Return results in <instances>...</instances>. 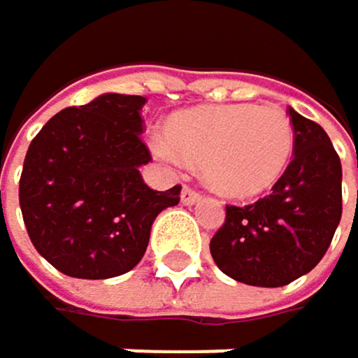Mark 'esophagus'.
I'll return each mask as SVG.
<instances>
[{"label": "esophagus", "instance_id": "obj_1", "mask_svg": "<svg viewBox=\"0 0 358 358\" xmlns=\"http://www.w3.org/2000/svg\"><path fill=\"white\" fill-rule=\"evenodd\" d=\"M203 199V194L199 192V189H194V187H189V185H183V192H181V201L185 203V205H194V203H199Z\"/></svg>", "mask_w": 358, "mask_h": 358}]
</instances>
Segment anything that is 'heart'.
Masks as SVG:
<instances>
[{"mask_svg": "<svg viewBox=\"0 0 358 358\" xmlns=\"http://www.w3.org/2000/svg\"><path fill=\"white\" fill-rule=\"evenodd\" d=\"M166 140L153 151L177 159V151L201 164L203 179L218 194L250 199L270 189L287 171L294 153V127L276 106H205L175 114Z\"/></svg>", "mask_w": 358, "mask_h": 358, "instance_id": "heart-1", "label": "heart"}]
</instances>
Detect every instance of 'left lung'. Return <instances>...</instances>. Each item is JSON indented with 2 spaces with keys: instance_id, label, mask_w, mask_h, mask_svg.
<instances>
[{
  "instance_id": "left-lung-1",
  "label": "left lung",
  "mask_w": 358,
  "mask_h": 358,
  "mask_svg": "<svg viewBox=\"0 0 358 358\" xmlns=\"http://www.w3.org/2000/svg\"><path fill=\"white\" fill-rule=\"evenodd\" d=\"M294 157L272 192L250 205H227L209 242L216 266L257 287H283L327 255L341 220V162L317 122L292 108Z\"/></svg>"
}]
</instances>
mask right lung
<instances>
[{"label": "right lung", "instance_id": "right-lung-1", "mask_svg": "<svg viewBox=\"0 0 358 358\" xmlns=\"http://www.w3.org/2000/svg\"><path fill=\"white\" fill-rule=\"evenodd\" d=\"M144 101L101 94L58 112L29 144L19 181L23 222L34 248L66 276L129 272L157 214L181 199V185L157 192L138 171L151 162L140 138Z\"/></svg>", "mask_w": 358, "mask_h": 358}]
</instances>
